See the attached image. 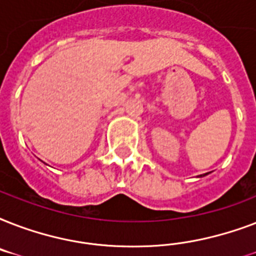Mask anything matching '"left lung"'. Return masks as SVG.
I'll return each mask as SVG.
<instances>
[{
	"mask_svg": "<svg viewBox=\"0 0 256 256\" xmlns=\"http://www.w3.org/2000/svg\"><path fill=\"white\" fill-rule=\"evenodd\" d=\"M200 176H202V175H200Z\"/></svg>",
	"mask_w": 256,
	"mask_h": 256,
	"instance_id": "left-lung-1",
	"label": "left lung"
}]
</instances>
